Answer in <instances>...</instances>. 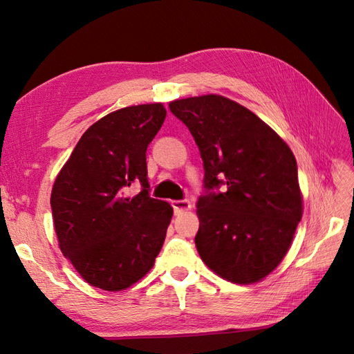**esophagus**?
Wrapping results in <instances>:
<instances>
[{
    "label": "esophagus",
    "instance_id": "1",
    "mask_svg": "<svg viewBox=\"0 0 354 354\" xmlns=\"http://www.w3.org/2000/svg\"><path fill=\"white\" fill-rule=\"evenodd\" d=\"M171 207L175 209V213H183V212H189L192 208V202L190 201H173L171 202Z\"/></svg>",
    "mask_w": 354,
    "mask_h": 354
}]
</instances>
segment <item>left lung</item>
Segmentation results:
<instances>
[{
  "label": "left lung",
  "instance_id": "1",
  "mask_svg": "<svg viewBox=\"0 0 354 354\" xmlns=\"http://www.w3.org/2000/svg\"><path fill=\"white\" fill-rule=\"evenodd\" d=\"M170 111L201 150L205 189L194 242L202 261L231 283L261 281L280 265L303 217L297 160L272 127L234 100L207 94Z\"/></svg>",
  "mask_w": 354,
  "mask_h": 354
}]
</instances>
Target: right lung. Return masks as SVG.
<instances>
[{
    "mask_svg": "<svg viewBox=\"0 0 354 354\" xmlns=\"http://www.w3.org/2000/svg\"><path fill=\"white\" fill-rule=\"evenodd\" d=\"M167 115L162 103L117 109L82 135L51 190L59 248L94 288L118 292L155 265L171 221L169 202L149 196L146 150ZM138 178L143 190L125 196Z\"/></svg>",
    "mask_w": 354,
    "mask_h": 354,
    "instance_id": "right-lung-1",
    "label": "right lung"
}]
</instances>
